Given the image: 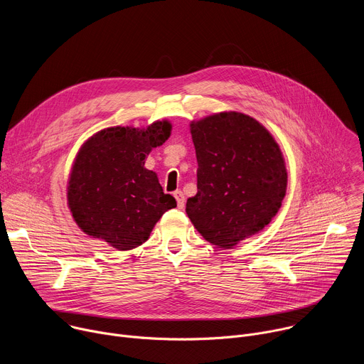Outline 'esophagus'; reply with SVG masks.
Instances as JSON below:
<instances>
[{
	"label": "esophagus",
	"mask_w": 364,
	"mask_h": 364,
	"mask_svg": "<svg viewBox=\"0 0 364 364\" xmlns=\"http://www.w3.org/2000/svg\"><path fill=\"white\" fill-rule=\"evenodd\" d=\"M174 197H176V200H177V205H178V209H184V205H186V198H184V194H183V191H181V190H177V191H174Z\"/></svg>",
	"instance_id": "esophagus-1"
}]
</instances>
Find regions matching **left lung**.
<instances>
[{"label": "left lung", "mask_w": 364, "mask_h": 364, "mask_svg": "<svg viewBox=\"0 0 364 364\" xmlns=\"http://www.w3.org/2000/svg\"><path fill=\"white\" fill-rule=\"evenodd\" d=\"M190 131L198 168L186 212L207 242L233 247L278 213L288 181L282 152L262 124L240 112L205 117Z\"/></svg>", "instance_id": "1"}]
</instances>
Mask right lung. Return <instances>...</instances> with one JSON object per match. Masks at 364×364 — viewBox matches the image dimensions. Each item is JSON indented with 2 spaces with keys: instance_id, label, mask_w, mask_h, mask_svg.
I'll return each mask as SVG.
<instances>
[{
  "instance_id": "add662e5",
  "label": "right lung",
  "mask_w": 364,
  "mask_h": 364,
  "mask_svg": "<svg viewBox=\"0 0 364 364\" xmlns=\"http://www.w3.org/2000/svg\"><path fill=\"white\" fill-rule=\"evenodd\" d=\"M171 134L168 121L146 129L112 127L79 149L68 184V204L77 226L118 250L142 245L161 216L177 205L159 177L144 167L152 148Z\"/></svg>"
}]
</instances>
